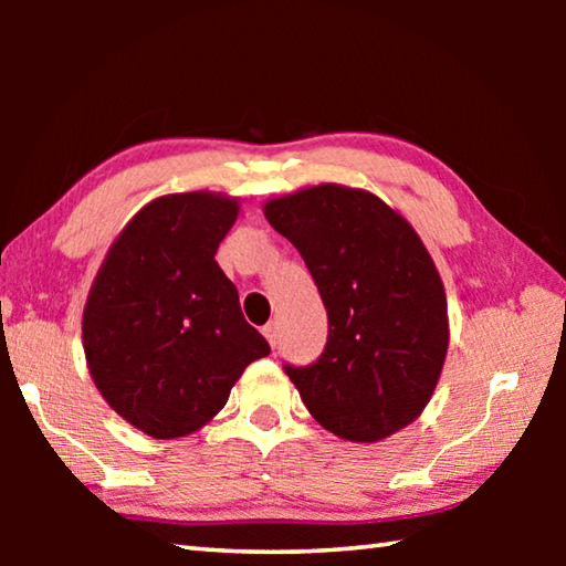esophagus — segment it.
<instances>
[{"label": "esophagus", "mask_w": 566, "mask_h": 566, "mask_svg": "<svg viewBox=\"0 0 566 566\" xmlns=\"http://www.w3.org/2000/svg\"><path fill=\"white\" fill-rule=\"evenodd\" d=\"M262 334L266 337V342H270L272 347H274V344H276V337H280V327H276V322H272V324H266V327L262 329Z\"/></svg>", "instance_id": "obj_1"}]
</instances>
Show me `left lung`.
<instances>
[{"label": "left lung", "instance_id": "8db88e82", "mask_svg": "<svg viewBox=\"0 0 566 566\" xmlns=\"http://www.w3.org/2000/svg\"><path fill=\"white\" fill-rule=\"evenodd\" d=\"M264 217L300 249L329 319L322 357L284 367L304 407L359 444L411 424L449 347L444 284L415 227L371 191L332 181L270 199Z\"/></svg>", "mask_w": 566, "mask_h": 566}]
</instances>
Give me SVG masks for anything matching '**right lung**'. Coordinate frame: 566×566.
<instances>
[{
    "label": "right lung",
    "mask_w": 566,
    "mask_h": 566,
    "mask_svg": "<svg viewBox=\"0 0 566 566\" xmlns=\"http://www.w3.org/2000/svg\"><path fill=\"white\" fill-rule=\"evenodd\" d=\"M237 197L185 191L134 214L94 276L82 347L104 401L134 429L177 439L202 429L270 344L247 324L214 260Z\"/></svg>",
    "instance_id": "obj_1"
}]
</instances>
